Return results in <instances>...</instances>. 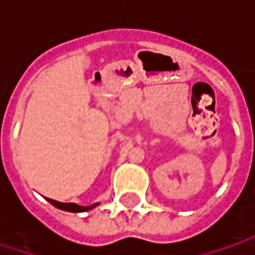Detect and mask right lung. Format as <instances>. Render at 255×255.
<instances>
[{"label":"right lung","instance_id":"right-lung-1","mask_svg":"<svg viewBox=\"0 0 255 255\" xmlns=\"http://www.w3.org/2000/svg\"><path fill=\"white\" fill-rule=\"evenodd\" d=\"M48 201L55 206V207H58V209H61V210L65 211H72V213H82V211H88L93 209V207H96L99 203H96V204H93V206H78V204H75V203H61V201H56L52 200V199H48Z\"/></svg>","mask_w":255,"mask_h":255}]
</instances>
